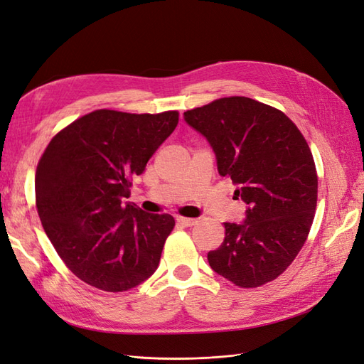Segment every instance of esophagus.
<instances>
[{"mask_svg": "<svg viewBox=\"0 0 364 364\" xmlns=\"http://www.w3.org/2000/svg\"><path fill=\"white\" fill-rule=\"evenodd\" d=\"M199 220L197 218H188V217H178V223L182 226H193L196 225Z\"/></svg>", "mask_w": 364, "mask_h": 364, "instance_id": "obj_1", "label": "esophagus"}]
</instances>
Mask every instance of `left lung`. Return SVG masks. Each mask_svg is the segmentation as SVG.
Instances as JSON below:
<instances>
[{
  "label": "left lung",
  "instance_id": "obj_1",
  "mask_svg": "<svg viewBox=\"0 0 364 364\" xmlns=\"http://www.w3.org/2000/svg\"><path fill=\"white\" fill-rule=\"evenodd\" d=\"M209 141L218 173L249 208L245 223H223L209 266L241 289L282 274L305 245L317 205V171L308 142L279 109L249 97H225L183 114Z\"/></svg>",
  "mask_w": 364,
  "mask_h": 364
}]
</instances>
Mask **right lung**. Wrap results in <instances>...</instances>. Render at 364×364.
Returning <instances> with one entry per match:
<instances>
[{
  "label": "right lung",
  "mask_w": 364,
  "mask_h": 364,
  "mask_svg": "<svg viewBox=\"0 0 364 364\" xmlns=\"http://www.w3.org/2000/svg\"><path fill=\"white\" fill-rule=\"evenodd\" d=\"M178 123V111L98 109L58 132L43 150L35 176L38 214L58 255L83 282L118 293L158 269L174 218L124 199L132 178Z\"/></svg>",
  "instance_id": "add662e5"
}]
</instances>
